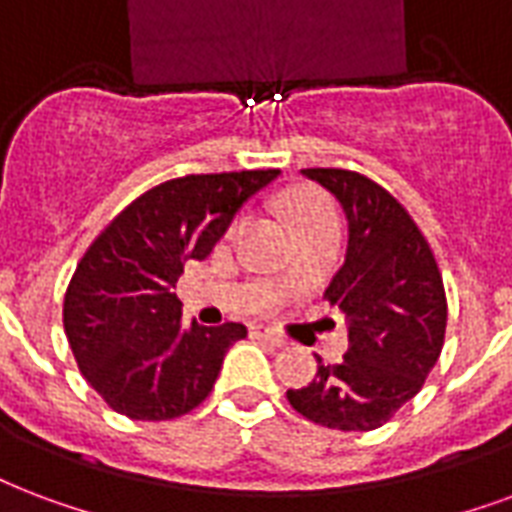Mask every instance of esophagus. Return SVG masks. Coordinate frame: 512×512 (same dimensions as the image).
<instances>
[{
	"label": "esophagus",
	"instance_id": "esophagus-1",
	"mask_svg": "<svg viewBox=\"0 0 512 512\" xmlns=\"http://www.w3.org/2000/svg\"><path fill=\"white\" fill-rule=\"evenodd\" d=\"M249 333L255 336V339H263V342H268L271 347H285V336H279L276 331H271V328H260V325H252L249 328Z\"/></svg>",
	"mask_w": 512,
	"mask_h": 512
}]
</instances>
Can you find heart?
<instances>
[{"instance_id":"obj_1","label":"heart","mask_w":512,"mask_h":512,"mask_svg":"<svg viewBox=\"0 0 512 512\" xmlns=\"http://www.w3.org/2000/svg\"><path fill=\"white\" fill-rule=\"evenodd\" d=\"M287 217L293 222L295 233L298 230H306V227L317 225H336V211L323 195L317 192H309V189H298L290 198L285 200Z\"/></svg>"}]
</instances>
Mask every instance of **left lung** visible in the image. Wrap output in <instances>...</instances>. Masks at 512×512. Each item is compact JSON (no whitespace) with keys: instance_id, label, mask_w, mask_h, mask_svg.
<instances>
[{"instance_id":"left-lung-1","label":"left lung","mask_w":512,"mask_h":512,"mask_svg":"<svg viewBox=\"0 0 512 512\" xmlns=\"http://www.w3.org/2000/svg\"><path fill=\"white\" fill-rule=\"evenodd\" d=\"M347 219V255L325 298L347 317L342 363L317 358L306 388L287 391L304 418L339 431H372L420 391L437 363L448 301L426 238L380 184L342 168H306Z\"/></svg>"}]
</instances>
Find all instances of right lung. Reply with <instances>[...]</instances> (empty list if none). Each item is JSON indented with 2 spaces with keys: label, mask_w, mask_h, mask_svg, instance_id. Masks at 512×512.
<instances>
[{
  "label": "right lung",
  "mask_w": 512,
  "mask_h": 512,
  "mask_svg": "<svg viewBox=\"0 0 512 512\" xmlns=\"http://www.w3.org/2000/svg\"><path fill=\"white\" fill-rule=\"evenodd\" d=\"M276 176L241 170L165 181L132 200L86 249L64 295V333L81 374L111 410L170 420L211 393L225 352L246 328L187 325L173 287Z\"/></svg>",
  "instance_id": "1"
}]
</instances>
